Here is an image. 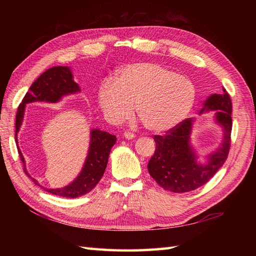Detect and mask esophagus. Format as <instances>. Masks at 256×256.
Returning <instances> with one entry per match:
<instances>
[{"mask_svg":"<svg viewBox=\"0 0 256 256\" xmlns=\"http://www.w3.org/2000/svg\"><path fill=\"white\" fill-rule=\"evenodd\" d=\"M122 136L125 138H127V140H132V138H134V136H134V134L129 132V131H126V132H124Z\"/></svg>","mask_w":256,"mask_h":256,"instance_id":"obj_1","label":"esophagus"}]
</instances>
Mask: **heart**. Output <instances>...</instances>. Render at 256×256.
<instances>
[{
	"instance_id": "1",
	"label": "heart",
	"mask_w": 256,
	"mask_h": 256,
	"mask_svg": "<svg viewBox=\"0 0 256 256\" xmlns=\"http://www.w3.org/2000/svg\"><path fill=\"white\" fill-rule=\"evenodd\" d=\"M196 92L187 76L152 62H136L120 67L112 82L98 90V102L111 122L136 113L146 130L161 134L178 125L191 111Z\"/></svg>"
}]
</instances>
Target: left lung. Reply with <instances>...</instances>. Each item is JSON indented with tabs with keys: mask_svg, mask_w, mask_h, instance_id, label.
<instances>
[{
	"mask_svg": "<svg viewBox=\"0 0 256 256\" xmlns=\"http://www.w3.org/2000/svg\"><path fill=\"white\" fill-rule=\"evenodd\" d=\"M223 94H212L203 104L204 112L214 111V122L223 131L222 143L216 150L207 154L205 164H200V156L190 142L193 118H187L168 130L166 136H154L156 150L147 168L150 176L164 190L184 193L196 190L206 184L219 171L226 162L230 143L232 102L223 88Z\"/></svg>",
	"mask_w": 256,
	"mask_h": 256,
	"instance_id": "left-lung-1",
	"label": "left lung"
}]
</instances>
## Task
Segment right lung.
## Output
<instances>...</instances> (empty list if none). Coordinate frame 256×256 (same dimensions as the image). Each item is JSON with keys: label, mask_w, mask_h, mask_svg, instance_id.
<instances>
[{"label": "right lung", "mask_w": 256, "mask_h": 256, "mask_svg": "<svg viewBox=\"0 0 256 256\" xmlns=\"http://www.w3.org/2000/svg\"><path fill=\"white\" fill-rule=\"evenodd\" d=\"M79 92H81V88L78 83L74 81V74L70 68L68 66L52 67L46 70L40 78L30 85V90L23 98L16 115V143L19 156L23 166H24L23 168H24L26 174L30 177V180L35 182V184H38L40 188L48 191L49 193L70 198L86 194V193L94 189L95 186L102 180L108 164L111 148L116 142V136L98 128L90 129L88 152L81 172L70 184L65 186V187L49 189L42 187L38 180L28 173L26 159L23 157L18 145V132L22 126L23 118H24L26 106L28 104L36 102L58 104L63 97L76 94Z\"/></svg>", "instance_id": "obj_1"}]
</instances>
